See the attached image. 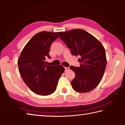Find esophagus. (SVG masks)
<instances>
[{
	"instance_id": "esophagus-1",
	"label": "esophagus",
	"mask_w": 125,
	"mask_h": 125,
	"mask_svg": "<svg viewBox=\"0 0 125 125\" xmlns=\"http://www.w3.org/2000/svg\"><path fill=\"white\" fill-rule=\"evenodd\" d=\"M69 67H65V72H67V71H68V70H69Z\"/></svg>"
}]
</instances>
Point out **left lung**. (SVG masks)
Returning <instances> with one entry per match:
<instances>
[{
  "label": "left lung",
  "instance_id": "8db88e82",
  "mask_svg": "<svg viewBox=\"0 0 125 125\" xmlns=\"http://www.w3.org/2000/svg\"><path fill=\"white\" fill-rule=\"evenodd\" d=\"M60 39L70 48L73 55H80V67L71 66L75 73L72 88L79 93L88 92L100 83L105 72L107 60L103 45L94 37L82 29L59 32Z\"/></svg>",
  "mask_w": 125,
  "mask_h": 125
}]
</instances>
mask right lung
Wrapping results in <instances>:
<instances>
[{
  "label": "right lung",
  "mask_w": 125,
  "mask_h": 125,
  "mask_svg": "<svg viewBox=\"0 0 125 125\" xmlns=\"http://www.w3.org/2000/svg\"><path fill=\"white\" fill-rule=\"evenodd\" d=\"M59 38L57 32L42 31L34 35L20 53L19 71L25 83L33 92L41 95L52 94L65 71L62 65L45 64L52 42Z\"/></svg>",
  "instance_id": "1"
}]
</instances>
